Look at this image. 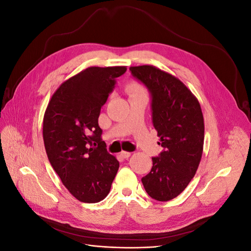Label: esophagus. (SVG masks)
I'll return each instance as SVG.
<instances>
[{"mask_svg": "<svg viewBox=\"0 0 251 251\" xmlns=\"http://www.w3.org/2000/svg\"><path fill=\"white\" fill-rule=\"evenodd\" d=\"M131 155H132V153H130V151H121V156H123L124 158H128Z\"/></svg>", "mask_w": 251, "mask_h": 251, "instance_id": "esophagus-1", "label": "esophagus"}]
</instances>
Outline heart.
Masks as SVG:
<instances>
[{
	"mask_svg": "<svg viewBox=\"0 0 251 251\" xmlns=\"http://www.w3.org/2000/svg\"><path fill=\"white\" fill-rule=\"evenodd\" d=\"M127 92L130 93V95H132V94L141 93V92H143V91L138 83H131V85L127 86Z\"/></svg>",
	"mask_w": 251,
	"mask_h": 251,
	"instance_id": "heart-1",
	"label": "heart"
}]
</instances>
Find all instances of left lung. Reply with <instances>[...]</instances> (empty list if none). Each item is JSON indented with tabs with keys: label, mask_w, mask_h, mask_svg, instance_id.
I'll return each instance as SVG.
<instances>
[{
	"label": "left lung",
	"mask_w": 251,
	"mask_h": 251,
	"mask_svg": "<svg viewBox=\"0 0 251 251\" xmlns=\"http://www.w3.org/2000/svg\"><path fill=\"white\" fill-rule=\"evenodd\" d=\"M130 71L151 94L153 125L163 148L151 158L153 166L142 184L151 198L170 201L184 191L201 160L204 119L200 103L183 82L154 66L131 67Z\"/></svg>",
	"instance_id": "8db88e82"
}]
</instances>
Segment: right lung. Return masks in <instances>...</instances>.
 Returning a JSON list of instances; mask_svg holds the SVG:
<instances>
[{"mask_svg": "<svg viewBox=\"0 0 251 251\" xmlns=\"http://www.w3.org/2000/svg\"><path fill=\"white\" fill-rule=\"evenodd\" d=\"M126 67H89L63 82L44 115L43 138L53 170L75 198L97 203L108 196L119 162L98 126L100 109Z\"/></svg>", "mask_w": 251, "mask_h": 251, "instance_id": "right-lung-1", "label": "right lung"}]
</instances>
